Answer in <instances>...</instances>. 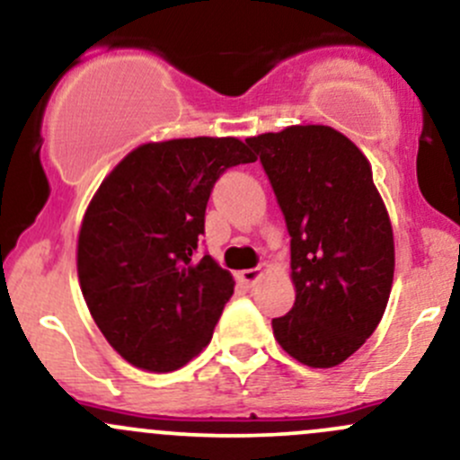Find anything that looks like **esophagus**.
Here are the masks:
<instances>
[{
  "instance_id": "obj_1",
  "label": "esophagus",
  "mask_w": 460,
  "mask_h": 460,
  "mask_svg": "<svg viewBox=\"0 0 460 460\" xmlns=\"http://www.w3.org/2000/svg\"><path fill=\"white\" fill-rule=\"evenodd\" d=\"M269 270V264H260L258 269H246V270H240V282H244L246 287H253L255 282H258L260 278H262L264 273H267Z\"/></svg>"
}]
</instances>
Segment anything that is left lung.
Returning a JSON list of instances; mask_svg holds the SVG:
<instances>
[{"label": "left lung", "instance_id": "obj_1", "mask_svg": "<svg viewBox=\"0 0 460 460\" xmlns=\"http://www.w3.org/2000/svg\"><path fill=\"white\" fill-rule=\"evenodd\" d=\"M246 143L291 234L295 304L273 319L275 340L299 364L340 366L379 326L394 279L393 225L370 161L328 125H288Z\"/></svg>", "mask_w": 460, "mask_h": 460}]
</instances>
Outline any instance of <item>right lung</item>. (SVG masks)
Returning a JSON list of instances; mask_svg holds the SVG:
<instances>
[{
    "label": "right lung",
    "instance_id": "add662e5",
    "mask_svg": "<svg viewBox=\"0 0 460 460\" xmlns=\"http://www.w3.org/2000/svg\"><path fill=\"white\" fill-rule=\"evenodd\" d=\"M253 161L235 137L143 143L92 196L76 273L92 319L128 364L172 372L211 341L235 282L211 255L193 253L214 182Z\"/></svg>",
    "mask_w": 460,
    "mask_h": 460
}]
</instances>
